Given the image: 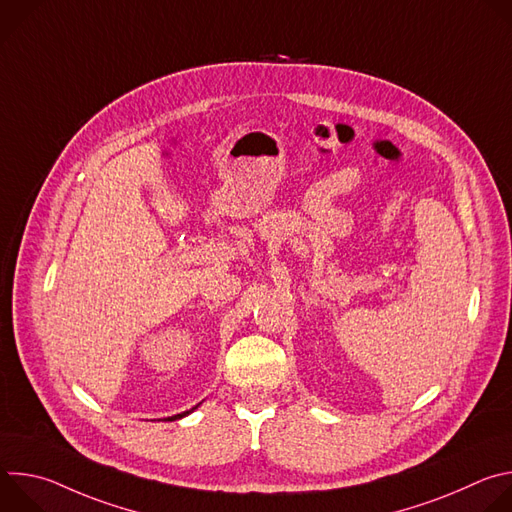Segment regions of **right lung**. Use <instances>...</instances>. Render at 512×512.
<instances>
[{
	"instance_id": "add662e5",
	"label": "right lung",
	"mask_w": 512,
	"mask_h": 512,
	"mask_svg": "<svg viewBox=\"0 0 512 512\" xmlns=\"http://www.w3.org/2000/svg\"><path fill=\"white\" fill-rule=\"evenodd\" d=\"M200 405V403H198ZM198 405L196 407H192V409H188V411H184V413H178V415H172V417H168L166 421H176V419H182V417H186V415H190L194 409H198Z\"/></svg>"
}]
</instances>
